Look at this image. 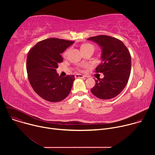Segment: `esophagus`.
Listing matches in <instances>:
<instances>
[{"instance_id":"34e87169","label":"esophagus","mask_w":155,"mask_h":155,"mask_svg":"<svg viewBox=\"0 0 155 155\" xmlns=\"http://www.w3.org/2000/svg\"><path fill=\"white\" fill-rule=\"evenodd\" d=\"M75 78H86L85 76H84L81 74H76L75 75Z\"/></svg>"}]
</instances>
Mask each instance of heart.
Wrapping results in <instances>:
<instances>
[{"mask_svg":"<svg viewBox=\"0 0 155 155\" xmlns=\"http://www.w3.org/2000/svg\"><path fill=\"white\" fill-rule=\"evenodd\" d=\"M90 49H93L94 50V47L93 45L90 43H84L83 44V45L81 46V51H86L88 50H90ZM67 52H65L64 53V56L67 55Z\"/></svg>","mask_w":155,"mask_h":155,"instance_id":"b5f03b06","label":"heart"}]
</instances>
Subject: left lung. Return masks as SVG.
Returning a JSON list of instances; mask_svg holds the SVG:
<instances>
[{"label": "left lung", "mask_w": 155, "mask_h": 155, "mask_svg": "<svg viewBox=\"0 0 155 155\" xmlns=\"http://www.w3.org/2000/svg\"><path fill=\"white\" fill-rule=\"evenodd\" d=\"M101 47V62L96 68L104 77L94 80L91 93L101 99H110L118 96L126 86L130 73L131 57L124 44L119 39L107 35L87 38Z\"/></svg>", "instance_id": "obj_1"}]
</instances>
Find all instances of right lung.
Wrapping results in <instances>:
<instances>
[{
	"label": "right lung",
	"instance_id": "add662e5",
	"mask_svg": "<svg viewBox=\"0 0 155 155\" xmlns=\"http://www.w3.org/2000/svg\"><path fill=\"white\" fill-rule=\"evenodd\" d=\"M74 43L50 38L38 42L29 50L26 59L28 79L34 91L43 99L57 102L69 94L74 75L61 77L56 69L63 61L61 54Z\"/></svg>",
	"mask_w": 155,
	"mask_h": 155
}]
</instances>
